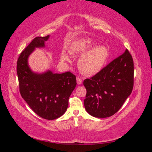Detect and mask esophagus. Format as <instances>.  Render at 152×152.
<instances>
[{"label":"esophagus","instance_id":"34e87169","mask_svg":"<svg viewBox=\"0 0 152 152\" xmlns=\"http://www.w3.org/2000/svg\"><path fill=\"white\" fill-rule=\"evenodd\" d=\"M77 84H79V85L82 84V79H81L80 77H77Z\"/></svg>","mask_w":152,"mask_h":152}]
</instances>
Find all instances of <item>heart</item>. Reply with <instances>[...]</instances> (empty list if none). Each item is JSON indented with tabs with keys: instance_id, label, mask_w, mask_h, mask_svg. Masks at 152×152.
I'll return each mask as SVG.
<instances>
[{
	"instance_id": "b5f03b06",
	"label": "heart",
	"mask_w": 152,
	"mask_h": 152,
	"mask_svg": "<svg viewBox=\"0 0 152 152\" xmlns=\"http://www.w3.org/2000/svg\"><path fill=\"white\" fill-rule=\"evenodd\" d=\"M93 44V41L91 39H81L72 45L70 53L72 54L84 53ZM107 57V48L103 45H96L82 55L79 61V65L82 72L85 74L93 75L101 70ZM61 58L64 61H68L70 59L66 54H63Z\"/></svg>"
}]
</instances>
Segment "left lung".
Instances as JSON below:
<instances>
[{
    "label": "left lung",
    "mask_w": 152,
    "mask_h": 152,
    "mask_svg": "<svg viewBox=\"0 0 152 152\" xmlns=\"http://www.w3.org/2000/svg\"><path fill=\"white\" fill-rule=\"evenodd\" d=\"M87 93L84 107L91 115H113L129 97L134 86V63L126 49L102 70L84 80Z\"/></svg>",
    "instance_id": "8db88e82"
}]
</instances>
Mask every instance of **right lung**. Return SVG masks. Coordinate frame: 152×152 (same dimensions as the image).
I'll list each match as a JSON object with an SVG mask.
<instances>
[{
	"label": "right lung",
	"mask_w": 152,
	"mask_h": 152,
	"mask_svg": "<svg viewBox=\"0 0 152 152\" xmlns=\"http://www.w3.org/2000/svg\"><path fill=\"white\" fill-rule=\"evenodd\" d=\"M49 35L37 37L21 53L17 61V75L21 97L39 116L54 120L65 113L68 99L77 85L76 77L70 72L43 73L32 72L28 64L30 54L37 48H44Z\"/></svg>",
	"instance_id": "right-lung-1"
}]
</instances>
